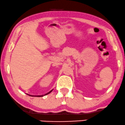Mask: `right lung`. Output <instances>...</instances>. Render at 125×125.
I'll use <instances>...</instances> for the list:
<instances>
[{
  "label": "right lung",
  "mask_w": 125,
  "mask_h": 125,
  "mask_svg": "<svg viewBox=\"0 0 125 125\" xmlns=\"http://www.w3.org/2000/svg\"><path fill=\"white\" fill-rule=\"evenodd\" d=\"M52 90H51L50 92H49L48 93H47V94H43V95H37V96H34V95H30V94H27L28 95H29V96H32V97H43V96H45V95H47V94H50V92H52Z\"/></svg>",
  "instance_id": "1"
}]
</instances>
